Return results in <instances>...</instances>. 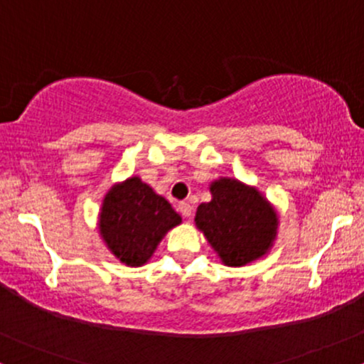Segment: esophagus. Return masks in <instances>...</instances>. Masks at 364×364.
I'll use <instances>...</instances> for the list:
<instances>
[{
	"instance_id": "esophagus-1",
	"label": "esophagus",
	"mask_w": 364,
	"mask_h": 364,
	"mask_svg": "<svg viewBox=\"0 0 364 364\" xmlns=\"http://www.w3.org/2000/svg\"><path fill=\"white\" fill-rule=\"evenodd\" d=\"M178 212H181L183 217H191V215H193V205L187 201H182L181 205H178Z\"/></svg>"
}]
</instances>
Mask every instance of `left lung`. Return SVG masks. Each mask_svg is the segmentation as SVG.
<instances>
[{
	"instance_id": "1",
	"label": "left lung",
	"mask_w": 364,
	"mask_h": 364,
	"mask_svg": "<svg viewBox=\"0 0 364 364\" xmlns=\"http://www.w3.org/2000/svg\"><path fill=\"white\" fill-rule=\"evenodd\" d=\"M212 201L201 203L196 225L225 265L240 267L267 253L276 237L277 215L257 189L220 178L210 187Z\"/></svg>"
}]
</instances>
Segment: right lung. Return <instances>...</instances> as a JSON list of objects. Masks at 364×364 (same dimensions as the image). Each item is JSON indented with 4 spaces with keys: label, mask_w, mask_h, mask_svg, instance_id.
I'll use <instances>...</instances> for the list:
<instances>
[{
    "label": "right lung",
    "mask_w": 364,
    "mask_h": 364,
    "mask_svg": "<svg viewBox=\"0 0 364 364\" xmlns=\"http://www.w3.org/2000/svg\"><path fill=\"white\" fill-rule=\"evenodd\" d=\"M182 222L163 196L139 177L111 187L100 210V236L123 264L139 267L151 259L163 236Z\"/></svg>",
    "instance_id": "obj_1"
}]
</instances>
